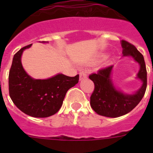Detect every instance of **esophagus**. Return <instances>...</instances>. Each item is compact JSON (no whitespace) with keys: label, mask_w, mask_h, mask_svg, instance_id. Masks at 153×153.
I'll return each instance as SVG.
<instances>
[{"label":"esophagus","mask_w":153,"mask_h":153,"mask_svg":"<svg viewBox=\"0 0 153 153\" xmlns=\"http://www.w3.org/2000/svg\"><path fill=\"white\" fill-rule=\"evenodd\" d=\"M86 76H87L86 75V73L85 71H83V70H82V71L79 72V79L82 80V79H85L86 77Z\"/></svg>","instance_id":"1"}]
</instances>
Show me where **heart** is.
Segmentation results:
<instances>
[{
  "label": "heart",
  "mask_w": 153,
  "mask_h": 153,
  "mask_svg": "<svg viewBox=\"0 0 153 153\" xmlns=\"http://www.w3.org/2000/svg\"><path fill=\"white\" fill-rule=\"evenodd\" d=\"M105 56H104V55H103V56H102V57H105Z\"/></svg>",
  "instance_id": "obj_1"
}]
</instances>
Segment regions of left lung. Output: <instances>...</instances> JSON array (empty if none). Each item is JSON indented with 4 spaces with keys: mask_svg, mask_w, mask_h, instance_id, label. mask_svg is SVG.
Masks as SVG:
<instances>
[{
    "mask_svg": "<svg viewBox=\"0 0 153 153\" xmlns=\"http://www.w3.org/2000/svg\"><path fill=\"white\" fill-rule=\"evenodd\" d=\"M121 46L123 56H131L140 66L136 78L140 79L143 84L136 93L127 94L115 86L111 78L113 65L89 76L95 86L90 97L92 109L97 114L111 118L123 116L134 109L143 99L147 86V72L143 54L134 45L126 40L121 41Z\"/></svg>",
    "mask_w": 153,
    "mask_h": 153,
    "instance_id": "1",
    "label": "left lung"
}]
</instances>
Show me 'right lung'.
<instances>
[{
  "label": "right lung",
  "mask_w": 153,
  "mask_h": 153,
  "mask_svg": "<svg viewBox=\"0 0 153 153\" xmlns=\"http://www.w3.org/2000/svg\"><path fill=\"white\" fill-rule=\"evenodd\" d=\"M31 45L21 48L13 56L8 77L9 94L14 105L23 113L45 118L59 111L67 92L78 83L79 75L71 77L58 74L46 79L32 78L21 63L23 52Z\"/></svg>",
  "instance_id": "right-lung-1"
}]
</instances>
